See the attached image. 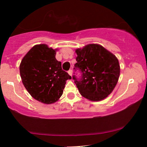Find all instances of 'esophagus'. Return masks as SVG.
<instances>
[{
	"instance_id": "1",
	"label": "esophagus",
	"mask_w": 147,
	"mask_h": 147,
	"mask_svg": "<svg viewBox=\"0 0 147 147\" xmlns=\"http://www.w3.org/2000/svg\"><path fill=\"white\" fill-rule=\"evenodd\" d=\"M67 72H68V74H69V76H72V73H73V71H72V69H69Z\"/></svg>"
}]
</instances>
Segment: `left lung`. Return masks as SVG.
Segmentation results:
<instances>
[{
  "label": "left lung",
  "instance_id": "1",
  "mask_svg": "<svg viewBox=\"0 0 147 147\" xmlns=\"http://www.w3.org/2000/svg\"><path fill=\"white\" fill-rule=\"evenodd\" d=\"M77 57L74 69L80 70L82 77L73 79L83 97L100 101L110 95L120 76L117 57L98 44H89L76 50Z\"/></svg>",
  "mask_w": 147,
  "mask_h": 147
}]
</instances>
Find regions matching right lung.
<instances>
[{
    "instance_id": "1",
    "label": "right lung",
    "mask_w": 147,
    "mask_h": 147,
    "mask_svg": "<svg viewBox=\"0 0 147 147\" xmlns=\"http://www.w3.org/2000/svg\"><path fill=\"white\" fill-rule=\"evenodd\" d=\"M56 51L45 44L36 45L25 55L19 66L26 90L44 104L57 102L63 94L67 80L71 78L56 59Z\"/></svg>"
}]
</instances>
